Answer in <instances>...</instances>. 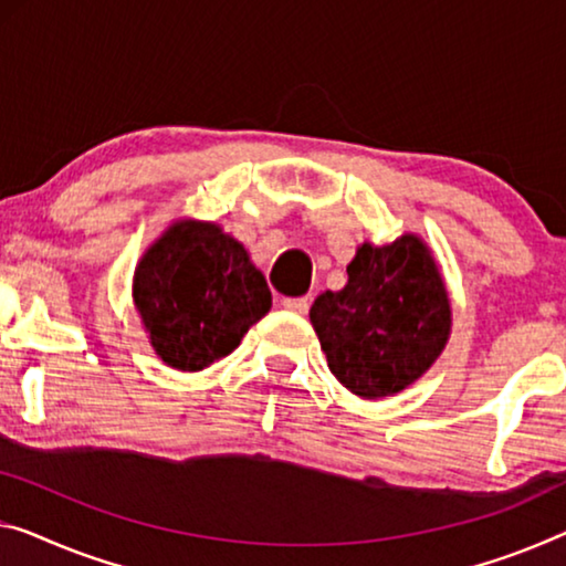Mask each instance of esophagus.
<instances>
[{
	"label": "esophagus",
	"mask_w": 566,
	"mask_h": 566,
	"mask_svg": "<svg viewBox=\"0 0 566 566\" xmlns=\"http://www.w3.org/2000/svg\"><path fill=\"white\" fill-rule=\"evenodd\" d=\"M281 306H283L285 311L298 313V316H303V313L308 311V298H283Z\"/></svg>",
	"instance_id": "obj_1"
}]
</instances>
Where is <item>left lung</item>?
I'll use <instances>...</instances> for the list:
<instances>
[{"mask_svg":"<svg viewBox=\"0 0 566 566\" xmlns=\"http://www.w3.org/2000/svg\"><path fill=\"white\" fill-rule=\"evenodd\" d=\"M342 291L321 293L311 324L328 369L361 399L402 392L446 349L453 308L432 250L405 232L387 245L361 242Z\"/></svg>","mask_w":566,"mask_h":566,"instance_id":"obj_1","label":"left lung"}]
</instances>
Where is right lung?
<instances>
[{
  "label": "right lung",
  "instance_id": "right-lung-1",
  "mask_svg": "<svg viewBox=\"0 0 566 566\" xmlns=\"http://www.w3.org/2000/svg\"><path fill=\"white\" fill-rule=\"evenodd\" d=\"M134 306L159 359L202 371L273 306L265 275L217 222L174 220L134 271Z\"/></svg>",
  "mask_w": 566,
  "mask_h": 566
}]
</instances>
